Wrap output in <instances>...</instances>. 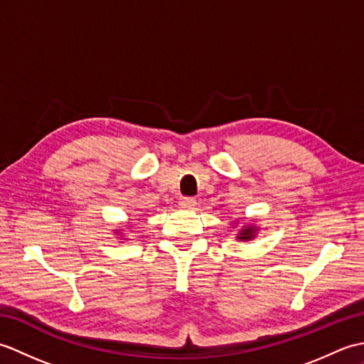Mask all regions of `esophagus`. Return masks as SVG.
Here are the masks:
<instances>
[{
  "label": "esophagus",
  "mask_w": 364,
  "mask_h": 364,
  "mask_svg": "<svg viewBox=\"0 0 364 364\" xmlns=\"http://www.w3.org/2000/svg\"><path fill=\"white\" fill-rule=\"evenodd\" d=\"M178 205H180V208H183V210H194L197 206V202L194 198H181L180 202H178Z\"/></svg>",
  "instance_id": "esophagus-1"
}]
</instances>
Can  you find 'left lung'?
I'll return each mask as SVG.
<instances>
[{"label": "left lung", "instance_id": "obj_1", "mask_svg": "<svg viewBox=\"0 0 364 364\" xmlns=\"http://www.w3.org/2000/svg\"><path fill=\"white\" fill-rule=\"evenodd\" d=\"M236 223H237V220H233V225H236ZM258 230H259V227L255 225V223H244V225L239 228L236 239L237 241H252V239L257 237Z\"/></svg>", "mask_w": 364, "mask_h": 364}]
</instances>
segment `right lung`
<instances>
[{
    "instance_id": "1",
    "label": "right lung",
    "mask_w": 364,
    "mask_h": 364,
    "mask_svg": "<svg viewBox=\"0 0 364 364\" xmlns=\"http://www.w3.org/2000/svg\"><path fill=\"white\" fill-rule=\"evenodd\" d=\"M114 231H115V235H117V236L123 235V233H122V231H123V230H120V228H119V230H114ZM123 239H125V237H123Z\"/></svg>"
}]
</instances>
